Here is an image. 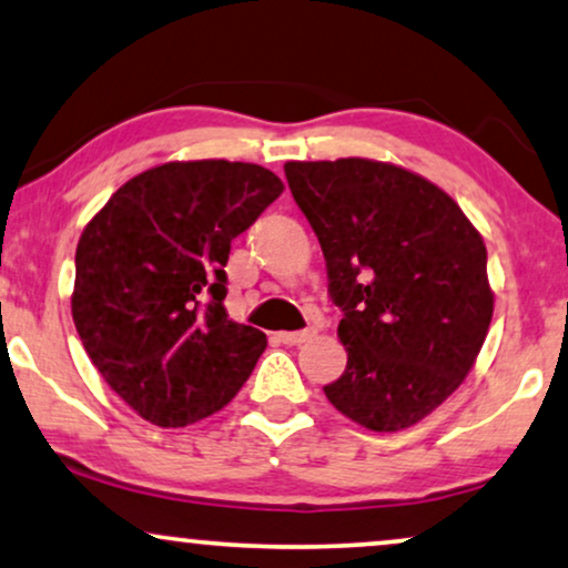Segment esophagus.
<instances>
[{"mask_svg":"<svg viewBox=\"0 0 568 568\" xmlns=\"http://www.w3.org/2000/svg\"><path fill=\"white\" fill-rule=\"evenodd\" d=\"M313 331L311 328H302V331H282L278 334V342L282 344H290V347H294V344H302L305 338H311Z\"/></svg>","mask_w":568,"mask_h":568,"instance_id":"1","label":"esophagus"}]
</instances>
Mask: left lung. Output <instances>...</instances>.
Wrapping results in <instances>:
<instances>
[{
	"label": "left lung",
	"instance_id": "left-lung-1",
	"mask_svg": "<svg viewBox=\"0 0 568 568\" xmlns=\"http://www.w3.org/2000/svg\"><path fill=\"white\" fill-rule=\"evenodd\" d=\"M284 174L344 313L347 367L323 392L367 430L409 428L462 386L488 334L480 232L444 190L383 161H286Z\"/></svg>",
	"mask_w": 568,
	"mask_h": 568
}]
</instances>
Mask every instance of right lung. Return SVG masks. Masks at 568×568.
I'll list each match as a JSON object with an SVG mask.
<instances>
[{
    "label": "right lung",
    "mask_w": 568,
    "mask_h": 568,
    "mask_svg": "<svg viewBox=\"0 0 568 568\" xmlns=\"http://www.w3.org/2000/svg\"><path fill=\"white\" fill-rule=\"evenodd\" d=\"M242 161H169L130 182L80 234L72 321L109 386L159 428L234 399L266 334L224 307L232 240L282 195Z\"/></svg>",
    "instance_id": "add662e5"
}]
</instances>
